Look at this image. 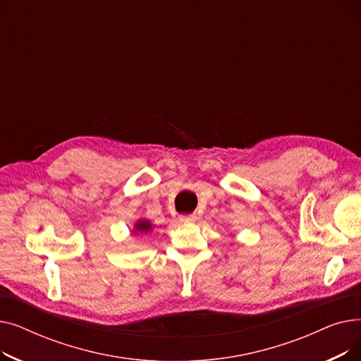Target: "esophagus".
<instances>
[{
	"instance_id": "esophagus-1",
	"label": "esophagus",
	"mask_w": 361,
	"mask_h": 361,
	"mask_svg": "<svg viewBox=\"0 0 361 361\" xmlns=\"http://www.w3.org/2000/svg\"><path fill=\"white\" fill-rule=\"evenodd\" d=\"M197 219V215L196 214H190V215H183L180 216V221L181 222H195Z\"/></svg>"
}]
</instances>
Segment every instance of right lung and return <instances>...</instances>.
Wrapping results in <instances>:
<instances>
[{"label": "right lung", "mask_w": 361, "mask_h": 361, "mask_svg": "<svg viewBox=\"0 0 361 361\" xmlns=\"http://www.w3.org/2000/svg\"><path fill=\"white\" fill-rule=\"evenodd\" d=\"M152 231H154V224H152L149 219H145V218L137 219L135 222V225H133V234H136L137 237L139 235L142 237V235L149 234Z\"/></svg>", "instance_id": "right-lung-1"}]
</instances>
